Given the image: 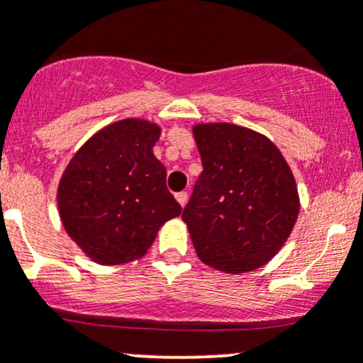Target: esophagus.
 Returning <instances> with one entry per match:
<instances>
[{"instance_id":"obj_1","label":"esophagus","mask_w":363,"mask_h":363,"mask_svg":"<svg viewBox=\"0 0 363 363\" xmlns=\"http://www.w3.org/2000/svg\"><path fill=\"white\" fill-rule=\"evenodd\" d=\"M175 199H177V202L181 203V207H186V203H188V193L186 191H181L175 195Z\"/></svg>"}]
</instances>
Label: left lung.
<instances>
[{
	"label": "left lung",
	"instance_id": "1",
	"mask_svg": "<svg viewBox=\"0 0 363 363\" xmlns=\"http://www.w3.org/2000/svg\"><path fill=\"white\" fill-rule=\"evenodd\" d=\"M203 172L182 212L196 255L225 274L267 265L294 230L300 196L270 138L232 123H199Z\"/></svg>",
	"mask_w": 363,
	"mask_h": 363
}]
</instances>
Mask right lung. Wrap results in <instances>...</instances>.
<instances>
[{
  "mask_svg": "<svg viewBox=\"0 0 363 363\" xmlns=\"http://www.w3.org/2000/svg\"><path fill=\"white\" fill-rule=\"evenodd\" d=\"M161 126L126 117L98 130L72 156L57 186L68 237L100 265L142 258L160 228L181 214L152 147Z\"/></svg>",
  "mask_w": 363,
  "mask_h": 363,
  "instance_id": "right-lung-1",
  "label": "right lung"
}]
</instances>
